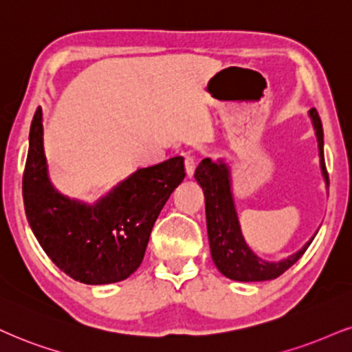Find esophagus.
Here are the masks:
<instances>
[{
    "instance_id": "1",
    "label": "esophagus",
    "mask_w": 352,
    "mask_h": 352,
    "mask_svg": "<svg viewBox=\"0 0 352 352\" xmlns=\"http://www.w3.org/2000/svg\"><path fill=\"white\" fill-rule=\"evenodd\" d=\"M184 168H186V175H188V177L190 179V177L194 176V171H196V163H194V160L190 158V156H186Z\"/></svg>"
}]
</instances>
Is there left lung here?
<instances>
[{
    "label": "left lung",
    "instance_id": "8db88e82",
    "mask_svg": "<svg viewBox=\"0 0 352 352\" xmlns=\"http://www.w3.org/2000/svg\"><path fill=\"white\" fill-rule=\"evenodd\" d=\"M314 125L316 142H318L320 171L328 189V173L323 156V127L316 109L309 111ZM196 181L206 196L207 235H209L210 254L214 264L225 277L238 282H263L284 274L305 253L315 235L300 250L279 261H266L250 248L243 236L240 219L233 196L232 168L223 158L212 162L204 158L196 169Z\"/></svg>",
    "mask_w": 352,
    "mask_h": 352
}]
</instances>
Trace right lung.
Instances as JSON below:
<instances>
[{
    "label": "right lung",
    "mask_w": 352,
    "mask_h": 352,
    "mask_svg": "<svg viewBox=\"0 0 352 352\" xmlns=\"http://www.w3.org/2000/svg\"><path fill=\"white\" fill-rule=\"evenodd\" d=\"M184 176V158L175 156L135 169L93 202L65 196L52 183L38 106L23 179L25 215L38 245L65 274L88 285L114 284L142 264L151 228Z\"/></svg>",
    "instance_id": "1"
}]
</instances>
